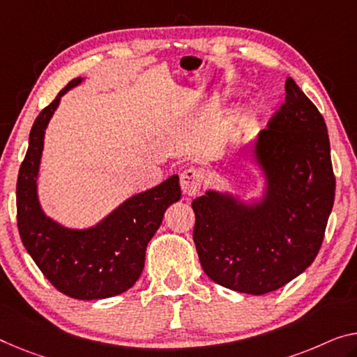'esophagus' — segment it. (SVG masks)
Segmentation results:
<instances>
[{
	"mask_svg": "<svg viewBox=\"0 0 357 357\" xmlns=\"http://www.w3.org/2000/svg\"><path fill=\"white\" fill-rule=\"evenodd\" d=\"M202 180H204V171L197 167H190L180 175V186L186 196H196L199 193Z\"/></svg>",
	"mask_w": 357,
	"mask_h": 357,
	"instance_id": "34e87169",
	"label": "esophagus"
}]
</instances>
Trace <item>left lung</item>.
Segmentation results:
<instances>
[{"mask_svg":"<svg viewBox=\"0 0 357 357\" xmlns=\"http://www.w3.org/2000/svg\"><path fill=\"white\" fill-rule=\"evenodd\" d=\"M255 142L266 191L254 204L206 191L191 202L204 273L236 292L263 295L303 273L321 249L335 199L327 126L292 78L286 102Z\"/></svg>","mask_w":357,"mask_h":357,"instance_id":"left-lung-1","label":"left lung"}]
</instances>
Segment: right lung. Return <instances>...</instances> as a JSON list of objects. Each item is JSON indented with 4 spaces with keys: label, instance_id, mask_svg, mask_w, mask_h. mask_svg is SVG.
Listing matches in <instances>:
<instances>
[{
    "label": "right lung",
    "instance_id": "add662e5",
    "mask_svg": "<svg viewBox=\"0 0 357 357\" xmlns=\"http://www.w3.org/2000/svg\"><path fill=\"white\" fill-rule=\"evenodd\" d=\"M81 81L71 79L31 126L17 178V227L26 252L59 292L78 300H98L134 286L144 271L148 243L182 191L178 175H172L155 188L129 197L87 229L65 228L45 215L36 193L45 130L60 97Z\"/></svg>",
    "mask_w": 357,
    "mask_h": 357
}]
</instances>
